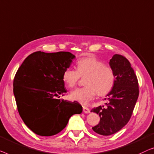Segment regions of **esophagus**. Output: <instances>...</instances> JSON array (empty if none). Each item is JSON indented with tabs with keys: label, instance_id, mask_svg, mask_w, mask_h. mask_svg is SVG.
Instances as JSON below:
<instances>
[{
	"label": "esophagus",
	"instance_id": "obj_1",
	"mask_svg": "<svg viewBox=\"0 0 154 154\" xmlns=\"http://www.w3.org/2000/svg\"><path fill=\"white\" fill-rule=\"evenodd\" d=\"M83 112H84V113H86V114L90 113L89 108H88V107H83Z\"/></svg>",
	"mask_w": 154,
	"mask_h": 154
}]
</instances>
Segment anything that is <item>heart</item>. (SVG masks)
Returning <instances> with one entry per match:
<instances>
[{"mask_svg":"<svg viewBox=\"0 0 154 154\" xmlns=\"http://www.w3.org/2000/svg\"><path fill=\"white\" fill-rule=\"evenodd\" d=\"M77 70L67 68L63 73V81L68 88L77 86L80 77L85 78V87L71 92L70 98L83 105H86L96 94L105 96L113 89L116 75L113 68L95 56L79 58L76 63Z\"/></svg>","mask_w":154,"mask_h":154,"instance_id":"1","label":"heart"}]
</instances>
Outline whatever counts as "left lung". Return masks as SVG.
Returning <instances> with one entry per match:
<instances>
[{
    "instance_id": "8db88e82",
    "label": "left lung",
    "mask_w": 154,
    "mask_h": 154,
    "mask_svg": "<svg viewBox=\"0 0 154 154\" xmlns=\"http://www.w3.org/2000/svg\"><path fill=\"white\" fill-rule=\"evenodd\" d=\"M109 65L115 72L116 82L107 94L109 103L105 107L99 106L91 109L100 118L93 131L105 136L117 133L127 124L139 96L138 80L129 60L122 55L115 54Z\"/></svg>"
}]
</instances>
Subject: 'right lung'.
Wrapping results in <instances>:
<instances>
[{
  "mask_svg": "<svg viewBox=\"0 0 154 154\" xmlns=\"http://www.w3.org/2000/svg\"><path fill=\"white\" fill-rule=\"evenodd\" d=\"M75 57L68 51H35L17 71L13 91L17 109L26 126L37 135H56L73 114L82 113V107L77 102L56 98L67 91L63 73Z\"/></svg>",
  "mask_w": 154,
  "mask_h": 154,
  "instance_id": "1",
  "label": "right lung"
}]
</instances>
